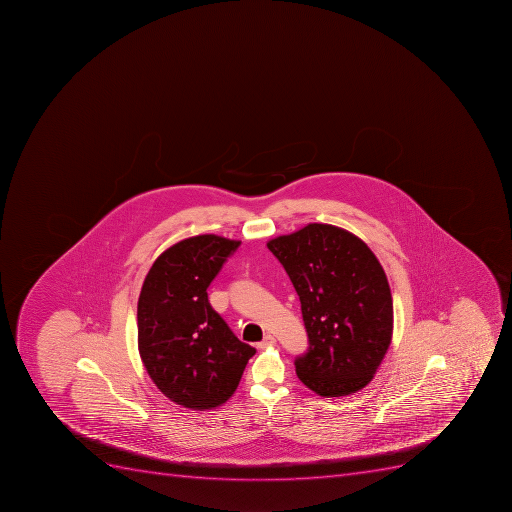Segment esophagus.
<instances>
[{
  "instance_id": "esophagus-1",
  "label": "esophagus",
  "mask_w": 512,
  "mask_h": 512,
  "mask_svg": "<svg viewBox=\"0 0 512 512\" xmlns=\"http://www.w3.org/2000/svg\"><path fill=\"white\" fill-rule=\"evenodd\" d=\"M274 344H275L274 335L267 334L266 337H264V339H262L261 342H259L258 347L266 348V347H271V345H274Z\"/></svg>"
}]
</instances>
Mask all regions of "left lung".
<instances>
[{
    "mask_svg": "<svg viewBox=\"0 0 512 512\" xmlns=\"http://www.w3.org/2000/svg\"><path fill=\"white\" fill-rule=\"evenodd\" d=\"M300 297L308 352L301 383L323 397L348 396L373 379L391 345L394 310L386 274L365 241L310 224L267 243Z\"/></svg>",
    "mask_w": 512,
    "mask_h": 512,
    "instance_id": "8db88e82",
    "label": "left lung"
}]
</instances>
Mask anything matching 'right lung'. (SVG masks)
I'll use <instances>...</instances> for the list:
<instances>
[{
  "instance_id": "1",
  "label": "right lung",
  "mask_w": 512,
  "mask_h": 512,
  "mask_svg": "<svg viewBox=\"0 0 512 512\" xmlns=\"http://www.w3.org/2000/svg\"><path fill=\"white\" fill-rule=\"evenodd\" d=\"M238 246L240 241L217 235L178 241L155 259L142 284V363L165 397L191 410L225 404L256 353L207 300V287Z\"/></svg>"
}]
</instances>
